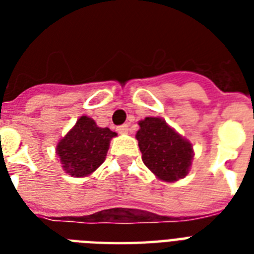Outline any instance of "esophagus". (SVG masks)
Listing matches in <instances>:
<instances>
[{
  "mask_svg": "<svg viewBox=\"0 0 254 254\" xmlns=\"http://www.w3.org/2000/svg\"><path fill=\"white\" fill-rule=\"evenodd\" d=\"M117 131H119L120 134H127V131H129V127H127V124L120 125V127H117Z\"/></svg>",
  "mask_w": 254,
  "mask_h": 254,
  "instance_id": "34e87169",
  "label": "esophagus"
}]
</instances>
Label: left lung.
<instances>
[{"mask_svg":"<svg viewBox=\"0 0 254 254\" xmlns=\"http://www.w3.org/2000/svg\"><path fill=\"white\" fill-rule=\"evenodd\" d=\"M138 125L135 138L145 166L169 183L187 177L192 165V143L161 117H145Z\"/></svg>","mask_w":254,"mask_h":254,"instance_id":"1","label":"left lung"}]
</instances>
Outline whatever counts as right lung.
Wrapping results in <instances>:
<instances>
[{"instance_id": "add662e5", "label": "right lung", "mask_w": 254, "mask_h": 254, "mask_svg": "<svg viewBox=\"0 0 254 254\" xmlns=\"http://www.w3.org/2000/svg\"><path fill=\"white\" fill-rule=\"evenodd\" d=\"M117 133L109 127H100L88 116H81L68 133L59 139L57 155L64 173L73 178H84L103 165L109 143Z\"/></svg>"}]
</instances>
